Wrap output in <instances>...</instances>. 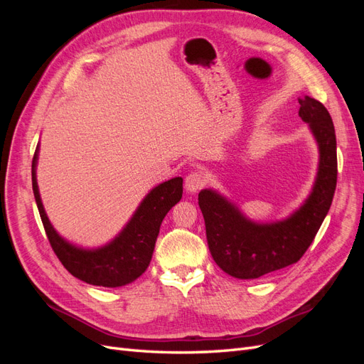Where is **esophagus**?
I'll use <instances>...</instances> for the list:
<instances>
[{"mask_svg": "<svg viewBox=\"0 0 364 364\" xmlns=\"http://www.w3.org/2000/svg\"><path fill=\"white\" fill-rule=\"evenodd\" d=\"M205 185V176L200 171H191L185 178V190L188 193H197Z\"/></svg>", "mask_w": 364, "mask_h": 364, "instance_id": "1", "label": "esophagus"}]
</instances>
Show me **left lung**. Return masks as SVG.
<instances>
[{"mask_svg": "<svg viewBox=\"0 0 364 364\" xmlns=\"http://www.w3.org/2000/svg\"><path fill=\"white\" fill-rule=\"evenodd\" d=\"M299 105V117L310 126L318 146L313 191L299 209L281 222L255 223L217 191L199 193L209 252L217 266L234 278L255 279L299 261L333 203L337 185L333 118L316 98L305 95Z\"/></svg>", "mask_w": 364, "mask_h": 364, "instance_id": "obj_1", "label": "left lung"}]
</instances>
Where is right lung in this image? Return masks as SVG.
<instances>
[{"instance_id": "1", "label": "right lung", "mask_w": 364, "mask_h": 364, "mask_svg": "<svg viewBox=\"0 0 364 364\" xmlns=\"http://www.w3.org/2000/svg\"><path fill=\"white\" fill-rule=\"evenodd\" d=\"M38 151L39 146L31 162L33 194L50 245L63 267L77 279L100 287H121L139 278L151 261L164 217L182 199L183 179L173 178L155 186L111 243L98 249H82L63 240L46 214L36 182Z\"/></svg>"}]
</instances>
